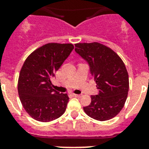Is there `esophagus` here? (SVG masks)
<instances>
[{
  "label": "esophagus",
  "mask_w": 149,
  "mask_h": 149,
  "mask_svg": "<svg viewBox=\"0 0 149 149\" xmlns=\"http://www.w3.org/2000/svg\"><path fill=\"white\" fill-rule=\"evenodd\" d=\"M72 96L75 97H80L81 95H79V94H75V93H72Z\"/></svg>",
  "instance_id": "1"
}]
</instances>
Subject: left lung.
Listing matches in <instances>:
<instances>
[{"instance_id": "8db88e82", "label": "left lung", "mask_w": 149, "mask_h": 149, "mask_svg": "<svg viewBox=\"0 0 149 149\" xmlns=\"http://www.w3.org/2000/svg\"><path fill=\"white\" fill-rule=\"evenodd\" d=\"M75 51L87 62L99 91L84 107L85 113L100 121L114 118L122 110L129 90L125 63L113 50L98 42L77 43Z\"/></svg>"}]
</instances>
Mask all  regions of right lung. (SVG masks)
I'll return each instance as SVG.
<instances>
[{"label": "right lung", "mask_w": 149, "mask_h": 149, "mask_svg": "<svg viewBox=\"0 0 149 149\" xmlns=\"http://www.w3.org/2000/svg\"><path fill=\"white\" fill-rule=\"evenodd\" d=\"M73 49L72 44L48 43L24 61L17 91L22 106L35 120L49 122L65 111L70 98L67 93H59L52 88V79Z\"/></svg>", "instance_id": "add662e5"}]
</instances>
